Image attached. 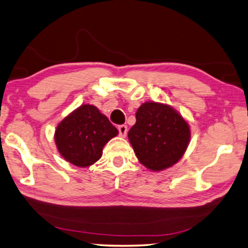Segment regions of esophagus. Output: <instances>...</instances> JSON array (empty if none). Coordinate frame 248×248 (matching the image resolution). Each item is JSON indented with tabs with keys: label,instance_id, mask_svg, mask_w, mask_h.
<instances>
[{
	"label": "esophagus",
	"instance_id": "1",
	"mask_svg": "<svg viewBox=\"0 0 248 248\" xmlns=\"http://www.w3.org/2000/svg\"><path fill=\"white\" fill-rule=\"evenodd\" d=\"M118 131H119V136L120 137H125L128 132V127L125 124H121L118 127Z\"/></svg>",
	"mask_w": 248,
	"mask_h": 248
}]
</instances>
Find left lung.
Here are the masks:
<instances>
[{
	"label": "left lung",
	"instance_id": "1",
	"mask_svg": "<svg viewBox=\"0 0 248 248\" xmlns=\"http://www.w3.org/2000/svg\"><path fill=\"white\" fill-rule=\"evenodd\" d=\"M137 123L128 138L141 164L162 170L177 163L190 140L189 125L169 105L144 103L137 110Z\"/></svg>",
	"mask_w": 248,
	"mask_h": 248
}]
</instances>
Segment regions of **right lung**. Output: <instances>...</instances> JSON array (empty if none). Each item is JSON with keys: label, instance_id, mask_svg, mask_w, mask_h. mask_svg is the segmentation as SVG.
<instances>
[{"label": "right lung", "instance_id": "right-lung-1", "mask_svg": "<svg viewBox=\"0 0 248 248\" xmlns=\"http://www.w3.org/2000/svg\"><path fill=\"white\" fill-rule=\"evenodd\" d=\"M118 134L105 115L93 105H83L58 124L54 141L65 161L87 167L98 161L103 148Z\"/></svg>", "mask_w": 248, "mask_h": 248}]
</instances>
